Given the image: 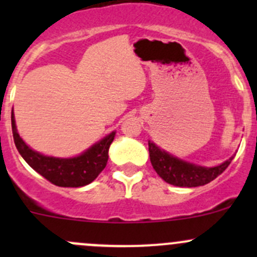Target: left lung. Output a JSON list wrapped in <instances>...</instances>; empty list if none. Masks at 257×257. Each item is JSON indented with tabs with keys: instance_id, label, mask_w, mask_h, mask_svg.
<instances>
[{
	"instance_id": "left-lung-1",
	"label": "left lung",
	"mask_w": 257,
	"mask_h": 257,
	"mask_svg": "<svg viewBox=\"0 0 257 257\" xmlns=\"http://www.w3.org/2000/svg\"><path fill=\"white\" fill-rule=\"evenodd\" d=\"M148 145L150 163L157 174L168 184L183 188H194L210 183L219 177L234 159V157H231L217 167L205 168L173 157L150 141L148 142Z\"/></svg>"
}]
</instances>
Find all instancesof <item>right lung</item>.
Instances as JSON below:
<instances>
[{
    "instance_id": "add662e5",
    "label": "right lung",
    "mask_w": 257,
    "mask_h": 257,
    "mask_svg": "<svg viewBox=\"0 0 257 257\" xmlns=\"http://www.w3.org/2000/svg\"><path fill=\"white\" fill-rule=\"evenodd\" d=\"M11 123L15 144L27 164L52 184L63 188H79L92 183L107 165L108 150L115 136V132H112L78 157L64 159L47 157L31 149L18 134L14 110Z\"/></svg>"
}]
</instances>
